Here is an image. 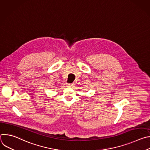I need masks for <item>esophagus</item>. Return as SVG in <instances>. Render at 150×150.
<instances>
[{"mask_svg": "<svg viewBox=\"0 0 150 150\" xmlns=\"http://www.w3.org/2000/svg\"><path fill=\"white\" fill-rule=\"evenodd\" d=\"M67 86L68 87H72L73 85H74V84L73 83H67Z\"/></svg>", "mask_w": 150, "mask_h": 150, "instance_id": "esophagus-1", "label": "esophagus"}]
</instances>
